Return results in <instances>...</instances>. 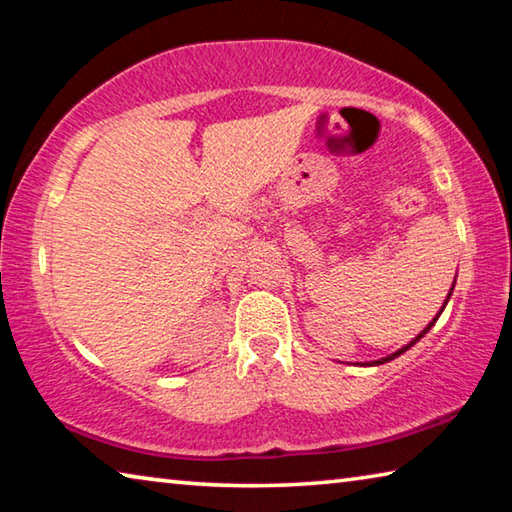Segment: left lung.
Here are the masks:
<instances>
[{
  "mask_svg": "<svg viewBox=\"0 0 512 512\" xmlns=\"http://www.w3.org/2000/svg\"><path fill=\"white\" fill-rule=\"evenodd\" d=\"M454 284H456V280H454ZM454 284H452V289H449V293H447V298H445V302H443V307H440V311H438V314H436V318H433V320H431V323H429L427 327H424V329H422V332H420L418 336H415V339H413L411 343H406V345H404V348H400V350H397V352H393V354H388V357H384V359H377V361H372V363H368V366H381V363H386V361H393L395 357H400V354H404L406 350H409V348H413V345H415V343H418V341L422 339V336H424V334H427V332H429V329H431L433 325H436V320H438V316H440V314H443V309L447 307V302H449V298H452Z\"/></svg>",
  "mask_w": 512,
  "mask_h": 512,
  "instance_id": "left-lung-1",
  "label": "left lung"
}]
</instances>
